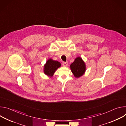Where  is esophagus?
<instances>
[{"instance_id":"obj_1","label":"esophagus","mask_w":126,"mask_h":126,"mask_svg":"<svg viewBox=\"0 0 126 126\" xmlns=\"http://www.w3.org/2000/svg\"><path fill=\"white\" fill-rule=\"evenodd\" d=\"M62 65H63V66L67 67V66H68V63L67 62H63V63H62Z\"/></svg>"}]
</instances>
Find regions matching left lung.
Instances as JSON below:
<instances>
[{
    "label": "left lung",
    "instance_id": "1",
    "mask_svg": "<svg viewBox=\"0 0 126 126\" xmlns=\"http://www.w3.org/2000/svg\"><path fill=\"white\" fill-rule=\"evenodd\" d=\"M70 67L74 77L77 78L83 76L86 70V64L80 57L76 58L74 61L71 64Z\"/></svg>",
    "mask_w": 126,
    "mask_h": 126
}]
</instances>
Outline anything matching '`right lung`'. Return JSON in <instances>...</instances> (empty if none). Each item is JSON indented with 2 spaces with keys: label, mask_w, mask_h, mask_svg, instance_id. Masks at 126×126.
<instances>
[{
  "label": "right lung",
  "mask_w": 126,
  "mask_h": 126,
  "mask_svg": "<svg viewBox=\"0 0 126 126\" xmlns=\"http://www.w3.org/2000/svg\"><path fill=\"white\" fill-rule=\"evenodd\" d=\"M61 66V64L59 62L49 58L44 65V73L47 76L51 78L54 74L57 69L60 67Z\"/></svg>",
  "instance_id": "1"
}]
</instances>
